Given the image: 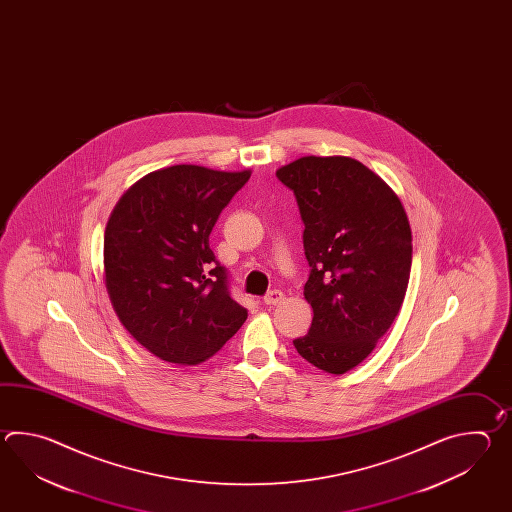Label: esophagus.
Returning a JSON list of instances; mask_svg holds the SVG:
<instances>
[{
    "label": "esophagus",
    "mask_w": 512,
    "mask_h": 512,
    "mask_svg": "<svg viewBox=\"0 0 512 512\" xmlns=\"http://www.w3.org/2000/svg\"><path fill=\"white\" fill-rule=\"evenodd\" d=\"M283 300V293L282 291H278V289H272V291H269V293L265 294L263 296V302L267 305H276L280 304Z\"/></svg>",
    "instance_id": "esophagus-1"
}]
</instances>
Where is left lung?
I'll use <instances>...</instances> for the list:
<instances>
[{
    "label": "left lung",
    "mask_w": 512,
    "mask_h": 512,
    "mask_svg": "<svg viewBox=\"0 0 512 512\" xmlns=\"http://www.w3.org/2000/svg\"><path fill=\"white\" fill-rule=\"evenodd\" d=\"M276 177L296 196L311 267L304 296L313 322L294 348L318 370L342 375L399 315L412 269L408 216L392 188L351 157H300Z\"/></svg>",
    "instance_id": "left-lung-1"
}]
</instances>
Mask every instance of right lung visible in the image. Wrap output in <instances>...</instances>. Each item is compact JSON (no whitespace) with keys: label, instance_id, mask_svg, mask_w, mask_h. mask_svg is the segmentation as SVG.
<instances>
[{"label":"right lung","instance_id":"add662e5","mask_svg":"<svg viewBox=\"0 0 512 512\" xmlns=\"http://www.w3.org/2000/svg\"><path fill=\"white\" fill-rule=\"evenodd\" d=\"M251 170L175 164L144 175L113 208L104 280L120 324L155 357L199 364L247 320L208 245L221 210Z\"/></svg>","mask_w":512,"mask_h":512}]
</instances>
